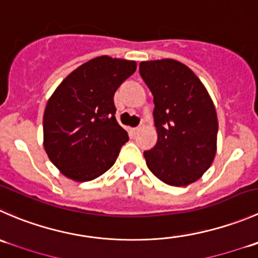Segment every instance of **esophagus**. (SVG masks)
<instances>
[{
    "mask_svg": "<svg viewBox=\"0 0 258 258\" xmlns=\"http://www.w3.org/2000/svg\"><path fill=\"white\" fill-rule=\"evenodd\" d=\"M140 128H141V127L140 126H137V127H134V128H131V134H137V132L140 131Z\"/></svg>",
    "mask_w": 258,
    "mask_h": 258,
    "instance_id": "esophagus-1",
    "label": "esophagus"
}]
</instances>
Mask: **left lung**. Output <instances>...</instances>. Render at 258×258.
Wrapping results in <instances>:
<instances>
[{"mask_svg": "<svg viewBox=\"0 0 258 258\" xmlns=\"http://www.w3.org/2000/svg\"><path fill=\"white\" fill-rule=\"evenodd\" d=\"M140 76L154 96L157 142L144 151L150 171L172 186L197 181L213 162L218 121L198 77L172 59L140 62Z\"/></svg>", "mask_w": 258, "mask_h": 258, "instance_id": "1", "label": "left lung"}]
</instances>
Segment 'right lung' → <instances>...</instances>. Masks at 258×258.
Wrapping results in <instances>:
<instances>
[{"instance_id":"obj_1","label":"right lung","mask_w":258,"mask_h":258,"mask_svg":"<svg viewBox=\"0 0 258 258\" xmlns=\"http://www.w3.org/2000/svg\"><path fill=\"white\" fill-rule=\"evenodd\" d=\"M136 62L98 56L69 74L47 101L44 147L69 179L89 181L116 161L128 135L116 119L113 97Z\"/></svg>"}]
</instances>
